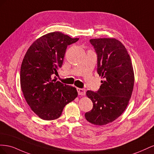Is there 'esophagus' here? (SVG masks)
Masks as SVG:
<instances>
[{
	"instance_id": "esophagus-1",
	"label": "esophagus",
	"mask_w": 154,
	"mask_h": 154,
	"mask_svg": "<svg viewBox=\"0 0 154 154\" xmlns=\"http://www.w3.org/2000/svg\"><path fill=\"white\" fill-rule=\"evenodd\" d=\"M76 90L78 91V93L79 95H82L83 96L85 94V90L84 88H77Z\"/></svg>"
}]
</instances>
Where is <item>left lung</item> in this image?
Returning <instances> with one entry per match:
<instances>
[{"instance_id": "8db88e82", "label": "left lung", "mask_w": 154, "mask_h": 154, "mask_svg": "<svg viewBox=\"0 0 154 154\" xmlns=\"http://www.w3.org/2000/svg\"><path fill=\"white\" fill-rule=\"evenodd\" d=\"M97 54V72L103 78L98 91H87L92 109L85 114L92 124L105 125L122 114L131 97L134 74L130 56L115 38L91 39Z\"/></svg>"}]
</instances>
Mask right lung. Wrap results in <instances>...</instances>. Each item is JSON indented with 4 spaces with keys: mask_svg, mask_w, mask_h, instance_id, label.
<instances>
[{
    "mask_svg": "<svg viewBox=\"0 0 154 154\" xmlns=\"http://www.w3.org/2000/svg\"><path fill=\"white\" fill-rule=\"evenodd\" d=\"M78 40L61 32H49L27 51L20 68L21 88L27 104L41 119L58 118L65 106L78 96L76 88L63 84L54 75L62 66L67 46Z\"/></svg>",
    "mask_w": 154,
    "mask_h": 154,
    "instance_id": "add662e5",
    "label": "right lung"
}]
</instances>
